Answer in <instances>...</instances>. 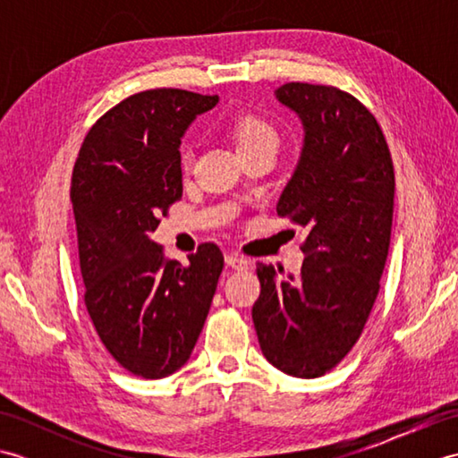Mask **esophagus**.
Instances as JSON below:
<instances>
[{"label":"esophagus","instance_id":"34e87169","mask_svg":"<svg viewBox=\"0 0 458 458\" xmlns=\"http://www.w3.org/2000/svg\"><path fill=\"white\" fill-rule=\"evenodd\" d=\"M224 259H226V266L232 269H238V271L248 269V261L240 254H236V251H230V254H226V258Z\"/></svg>","mask_w":458,"mask_h":458}]
</instances>
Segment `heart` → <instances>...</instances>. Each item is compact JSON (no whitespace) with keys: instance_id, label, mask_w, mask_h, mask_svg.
Returning a JSON list of instances; mask_svg holds the SVG:
<instances>
[{"instance_id":"heart-1","label":"heart","mask_w":458,"mask_h":458,"mask_svg":"<svg viewBox=\"0 0 458 458\" xmlns=\"http://www.w3.org/2000/svg\"><path fill=\"white\" fill-rule=\"evenodd\" d=\"M228 135L234 141L242 157L261 151H276L279 145V135L276 125L271 123L264 114L258 112H240L226 125ZM191 151L184 149L181 155L182 173L191 171Z\"/></svg>"}]
</instances>
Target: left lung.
<instances>
[{"label": "left lung", "mask_w": 458, "mask_h": 458, "mask_svg": "<svg viewBox=\"0 0 458 458\" xmlns=\"http://www.w3.org/2000/svg\"><path fill=\"white\" fill-rule=\"evenodd\" d=\"M277 100L299 114L305 143L277 214L305 230L301 276L258 264L251 318L267 362L318 377L364 330L390 250L395 174L382 128L336 86L289 82ZM281 274V271H279Z\"/></svg>", "instance_id": "8db88e82"}]
</instances>
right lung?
I'll return each instance as SVG.
<instances>
[{"mask_svg": "<svg viewBox=\"0 0 458 458\" xmlns=\"http://www.w3.org/2000/svg\"><path fill=\"white\" fill-rule=\"evenodd\" d=\"M216 102L179 89L133 94L92 125L72 169L86 310L115 362L145 379L191 358L224 267L212 242L181 266L149 238L182 197V133Z\"/></svg>", "mask_w": 458, "mask_h": 458, "instance_id": "add662e5", "label": "right lung"}]
</instances>
